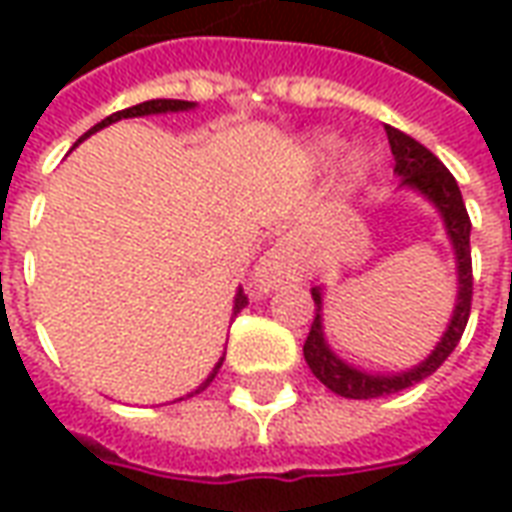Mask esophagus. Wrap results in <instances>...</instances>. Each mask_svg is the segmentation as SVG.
I'll use <instances>...</instances> for the list:
<instances>
[{"label": "esophagus", "mask_w": 512, "mask_h": 512, "mask_svg": "<svg viewBox=\"0 0 512 512\" xmlns=\"http://www.w3.org/2000/svg\"><path fill=\"white\" fill-rule=\"evenodd\" d=\"M304 274V249L299 235H282L277 244L260 257L255 268V282L263 290H277L290 282H299Z\"/></svg>", "instance_id": "esophagus-1"}]
</instances>
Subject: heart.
Here are the masks:
<instances>
[{"mask_svg":"<svg viewBox=\"0 0 512 512\" xmlns=\"http://www.w3.org/2000/svg\"><path fill=\"white\" fill-rule=\"evenodd\" d=\"M340 147H343V139L334 134V131H318V134L310 136V153L318 164H329V161L340 153ZM370 169H373V158H370V153L362 150V147H356V150H351V153L343 156V161H340V169H337L340 186H343L345 191L359 189V186L365 183L367 175H370Z\"/></svg>","mask_w":512,"mask_h":512,"instance_id":"obj_1","label":"heart"}]
</instances>
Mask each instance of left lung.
Listing matches in <instances>:
<instances>
[{
	"mask_svg": "<svg viewBox=\"0 0 512 512\" xmlns=\"http://www.w3.org/2000/svg\"><path fill=\"white\" fill-rule=\"evenodd\" d=\"M392 156H395V175L400 178L397 189H408L419 194L422 200L430 202V208H436L444 233L452 246L455 255V307L444 334L439 343L433 345L422 362L414 367H406L400 373H370L362 367L351 365L348 359L334 351L326 332H323V288H312V299H315V321L307 334L304 343V359L310 365L312 376L318 378L326 389H332L334 395L351 397V400H367V397H384L395 395L400 389L425 381L433 376L441 367V362L455 351V345L461 340L466 321H469V310H472V252H469V235H472V222L463 205L461 189L450 175V169L441 164L439 158L430 153L428 147L419 145L417 139H411L403 131L392 126H384Z\"/></svg>",
	"mask_w": 512,
	"mask_h": 512,
	"instance_id": "obj_1",
	"label": "left lung"
}]
</instances>
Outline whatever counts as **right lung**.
Wrapping results in <instances>:
<instances>
[{"mask_svg": "<svg viewBox=\"0 0 512 512\" xmlns=\"http://www.w3.org/2000/svg\"><path fill=\"white\" fill-rule=\"evenodd\" d=\"M191 109H197V104H194V101H172V98H156V101H145V104L128 106V109H123V112H115V115H109V117H106V120H101L98 126L90 128V131H87V134H84L82 139L76 142V145H82L87 136H93L95 131H101V128H106V126H112V123H117V120H126V117L169 115V112H191ZM76 145H73V147H76ZM244 307H246L244 288H238V290H235V299H233V318H235V315H238V312L244 310ZM222 362H224V356H219V362L213 365V370H211V373H208V378H205V381H202V384L197 386L194 392H189V395H186V397L200 395L202 389H205V386L211 384L213 378H216V373H219V367H222ZM178 400H183V397H178Z\"/></svg>", "mask_w": 512, "mask_h": 512, "instance_id": "right-lung-1", "label": "right lung"}]
</instances>
